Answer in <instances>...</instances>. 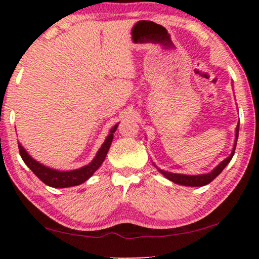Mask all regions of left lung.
Returning <instances> with one entry per match:
<instances>
[{"label": "left lung", "mask_w": 259, "mask_h": 259, "mask_svg": "<svg viewBox=\"0 0 259 259\" xmlns=\"http://www.w3.org/2000/svg\"><path fill=\"white\" fill-rule=\"evenodd\" d=\"M238 131H239V123L237 125L236 128V140H235V146H233L232 153L229 155L225 160H223L221 164H219L217 167H215L213 171L207 173V175H199V176H187V175H176V173H171V172H165L162 169H159L162 175H164L166 178L171 180V182L179 184V185H184V186H204L210 184L212 180H213L215 177L218 175H221V172L225 168V166L229 164L230 160H231L233 154H235V148L237 145V139H238Z\"/></svg>", "instance_id": "1"}]
</instances>
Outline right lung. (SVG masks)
<instances>
[{"instance_id":"right-lung-1","label":"right lung","mask_w":259,"mask_h":259,"mask_svg":"<svg viewBox=\"0 0 259 259\" xmlns=\"http://www.w3.org/2000/svg\"><path fill=\"white\" fill-rule=\"evenodd\" d=\"M116 127L118 125H115L113 128L111 130V134L107 137V139L105 140V143L102 144V146L100 150L98 151L95 158L92 160L90 165L83 166L79 169H74V171H56V169L46 167L40 162L34 160L33 158L30 157L29 154L27 153L26 150L21 146L19 144V151L21 154V158L24 161L28 167H29L31 171L34 172V175L37 177L41 182H44L46 185L52 186V187H70V186H76L80 185L86 182L87 179H90L93 173L97 171V169L100 167L102 162H104L106 155H107V152L111 147L112 140H113V133L116 131Z\"/></svg>"}]
</instances>
